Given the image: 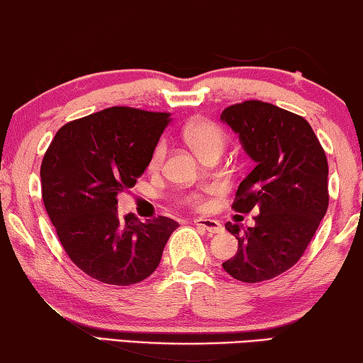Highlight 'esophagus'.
<instances>
[{
  "instance_id": "esophagus-1",
  "label": "esophagus",
  "mask_w": 363,
  "mask_h": 363,
  "mask_svg": "<svg viewBox=\"0 0 363 363\" xmlns=\"http://www.w3.org/2000/svg\"><path fill=\"white\" fill-rule=\"evenodd\" d=\"M194 225H196V227L206 230L207 233H211V235L220 233V231L223 230V228H222V223L218 222V220H213V218H203V217L196 218Z\"/></svg>"
}]
</instances>
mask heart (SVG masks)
<instances>
[{
	"mask_svg": "<svg viewBox=\"0 0 363 363\" xmlns=\"http://www.w3.org/2000/svg\"><path fill=\"white\" fill-rule=\"evenodd\" d=\"M183 136H185L188 145L193 147L194 152L198 154L199 157H203L204 154L211 151H222V147L225 145L223 130L218 127L216 122L206 121V118L194 121L189 123V125H186V128L183 130ZM165 154H167V145H165L164 141H160L152 152L150 167L151 169L160 167V164H162L165 159ZM188 203L193 206H199L201 204L199 196L191 194L188 198Z\"/></svg>",
	"mask_w": 363,
	"mask_h": 363,
	"instance_id": "heart-1",
	"label": "heart"
}]
</instances>
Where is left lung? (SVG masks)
Masks as SVG:
<instances>
[{"label":"left lung","instance_id":"left-lung-1","mask_svg":"<svg viewBox=\"0 0 363 363\" xmlns=\"http://www.w3.org/2000/svg\"><path fill=\"white\" fill-rule=\"evenodd\" d=\"M220 118L255 162L231 207L259 211L251 228L225 225L238 240V252L222 267L245 283L272 280L302 257L328 209L325 151L304 117L264 101L230 106Z\"/></svg>","mask_w":363,"mask_h":363}]
</instances>
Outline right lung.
I'll return each mask as SVG.
<instances>
[{
	"instance_id": "obj_1",
	"label": "right lung",
	"mask_w": 363,
	"mask_h": 363,
	"mask_svg": "<svg viewBox=\"0 0 363 363\" xmlns=\"http://www.w3.org/2000/svg\"><path fill=\"white\" fill-rule=\"evenodd\" d=\"M167 112L114 106L59 128L40 169L41 194L70 260L94 280L128 286L157 269L178 227L169 217L121 218L118 193L150 165Z\"/></svg>"
}]
</instances>
